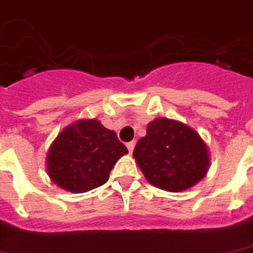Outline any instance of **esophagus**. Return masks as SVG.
Listing matches in <instances>:
<instances>
[{
  "mask_svg": "<svg viewBox=\"0 0 253 253\" xmlns=\"http://www.w3.org/2000/svg\"><path fill=\"white\" fill-rule=\"evenodd\" d=\"M134 145H136V141H134V140H132V141H129V143H126V148H128V151H129V152H130V154L133 152Z\"/></svg>",
  "mask_w": 253,
  "mask_h": 253,
  "instance_id": "1",
  "label": "esophagus"
}]
</instances>
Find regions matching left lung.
Returning a JSON list of instances; mask_svg holds the SVG:
<instances>
[{
    "label": "left lung",
    "mask_w": 253,
    "mask_h": 253,
    "mask_svg": "<svg viewBox=\"0 0 253 253\" xmlns=\"http://www.w3.org/2000/svg\"><path fill=\"white\" fill-rule=\"evenodd\" d=\"M133 158L145 179L166 191H183L204 178L209 151L194 129L183 123L156 119L137 141Z\"/></svg>",
    "instance_id": "1"
}]
</instances>
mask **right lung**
Here are the masks:
<instances>
[{
	"label": "right lung",
	"instance_id": "obj_1",
	"mask_svg": "<svg viewBox=\"0 0 253 253\" xmlns=\"http://www.w3.org/2000/svg\"><path fill=\"white\" fill-rule=\"evenodd\" d=\"M128 154L117 134L98 120H79L64 128L47 155L51 180L71 193H86L109 179L116 162Z\"/></svg>",
	"mask_w": 253,
	"mask_h": 253
}]
</instances>
